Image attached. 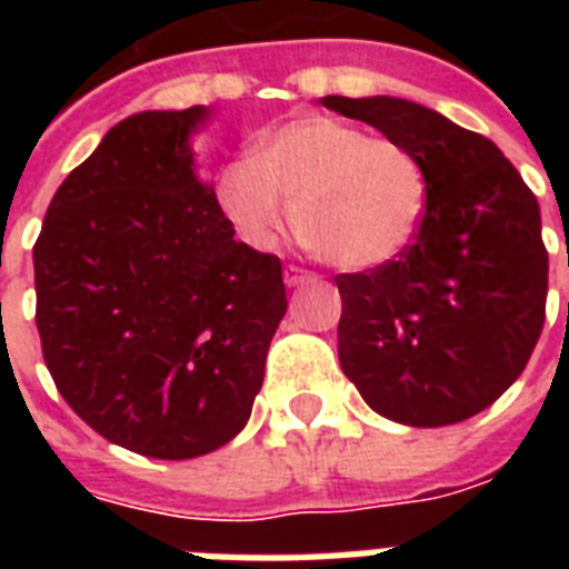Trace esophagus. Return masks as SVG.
<instances>
[{
  "mask_svg": "<svg viewBox=\"0 0 569 569\" xmlns=\"http://www.w3.org/2000/svg\"><path fill=\"white\" fill-rule=\"evenodd\" d=\"M312 271L301 266H286V286H301V283H310L312 280Z\"/></svg>",
  "mask_w": 569,
  "mask_h": 569,
  "instance_id": "esophagus-1",
  "label": "esophagus"
}]
</instances>
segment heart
I'll return each instance as SVG.
<instances>
[{
    "mask_svg": "<svg viewBox=\"0 0 569 569\" xmlns=\"http://www.w3.org/2000/svg\"><path fill=\"white\" fill-rule=\"evenodd\" d=\"M292 227L316 257L346 271H369L410 248L428 209V171L413 147L369 136L351 120L301 114L250 144L218 180V203L232 227L266 248Z\"/></svg>",
    "mask_w": 569,
    "mask_h": 569,
    "instance_id": "obj_1",
    "label": "heart"
}]
</instances>
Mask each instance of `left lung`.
<instances>
[{"mask_svg": "<svg viewBox=\"0 0 569 569\" xmlns=\"http://www.w3.org/2000/svg\"><path fill=\"white\" fill-rule=\"evenodd\" d=\"M325 106L413 147L428 209L410 248L342 295L339 363L366 405L413 428L463 422L529 363L547 319L538 197L490 138L396 97Z\"/></svg>", "mask_w": 569, "mask_h": 569, "instance_id": "left-lung-1", "label": "left lung"}]
</instances>
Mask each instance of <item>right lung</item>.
Returning a JSON list of instances; mask_svg holds the SVG:
<instances>
[{"label": "right lung", "mask_w": 569, "mask_h": 569, "mask_svg": "<svg viewBox=\"0 0 569 569\" xmlns=\"http://www.w3.org/2000/svg\"><path fill=\"white\" fill-rule=\"evenodd\" d=\"M206 106L141 111L70 171L34 241V321L58 392L159 460L230 442L286 316L283 266L232 239L189 136Z\"/></svg>", "instance_id": "add662e5"}]
</instances>
